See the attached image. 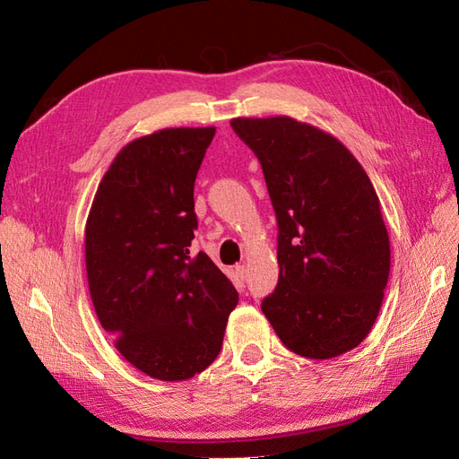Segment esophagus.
<instances>
[{
  "mask_svg": "<svg viewBox=\"0 0 459 459\" xmlns=\"http://www.w3.org/2000/svg\"><path fill=\"white\" fill-rule=\"evenodd\" d=\"M235 272H238V275L241 277V280H247V275H248V268L245 266V264H239V266L235 268Z\"/></svg>",
  "mask_w": 459,
  "mask_h": 459,
  "instance_id": "esophagus-1",
  "label": "esophagus"
}]
</instances>
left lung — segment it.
Here are the masks:
<instances>
[{
	"mask_svg": "<svg viewBox=\"0 0 459 459\" xmlns=\"http://www.w3.org/2000/svg\"><path fill=\"white\" fill-rule=\"evenodd\" d=\"M262 164L277 218L280 281L262 300L277 337L299 356L329 359L362 342L391 272L381 203L337 137L290 117L233 118Z\"/></svg>",
	"mask_w": 459,
	"mask_h": 459,
	"instance_id": "left-lung-1",
	"label": "left lung"
}]
</instances>
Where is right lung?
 I'll list each match as a JSON object with an SVG mask.
<instances>
[{"label": "right lung", "mask_w": 459, "mask_h": 459, "mask_svg": "<svg viewBox=\"0 0 459 459\" xmlns=\"http://www.w3.org/2000/svg\"><path fill=\"white\" fill-rule=\"evenodd\" d=\"M216 134L164 128L122 147L86 221V272L101 327L124 359L159 381H186L220 354L239 295L193 255V187Z\"/></svg>", "instance_id": "add662e5"}]
</instances>
